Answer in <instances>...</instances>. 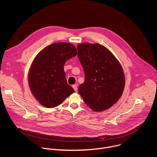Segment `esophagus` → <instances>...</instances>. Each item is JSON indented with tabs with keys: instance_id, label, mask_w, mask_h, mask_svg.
Masks as SVG:
<instances>
[{
	"instance_id": "34e87169",
	"label": "esophagus",
	"mask_w": 157,
	"mask_h": 157,
	"mask_svg": "<svg viewBox=\"0 0 157 157\" xmlns=\"http://www.w3.org/2000/svg\"><path fill=\"white\" fill-rule=\"evenodd\" d=\"M73 89H75V91H78V87H77V85H76V84L73 85Z\"/></svg>"
}]
</instances>
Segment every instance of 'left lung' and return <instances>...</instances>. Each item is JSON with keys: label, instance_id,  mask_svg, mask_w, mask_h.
<instances>
[{"label": "left lung", "instance_id": "1", "mask_svg": "<svg viewBox=\"0 0 157 157\" xmlns=\"http://www.w3.org/2000/svg\"><path fill=\"white\" fill-rule=\"evenodd\" d=\"M78 57L84 72V82L78 88L84 102L95 112L116 104L125 86V76L119 61L100 44H78Z\"/></svg>", "mask_w": 157, "mask_h": 157}]
</instances>
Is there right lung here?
<instances>
[{
  "label": "right lung",
  "mask_w": 157,
  "mask_h": 157,
  "mask_svg": "<svg viewBox=\"0 0 157 157\" xmlns=\"http://www.w3.org/2000/svg\"><path fill=\"white\" fill-rule=\"evenodd\" d=\"M69 43H55L43 49L35 58L29 73V84L35 99L44 107L53 108L75 92L68 84L63 66L76 56Z\"/></svg>",
  "instance_id": "add662e5"
}]
</instances>
